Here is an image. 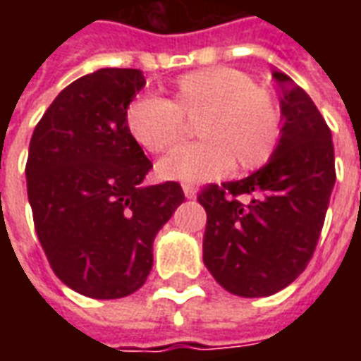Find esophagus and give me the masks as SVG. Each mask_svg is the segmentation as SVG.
Returning a JSON list of instances; mask_svg holds the SVG:
<instances>
[{
    "label": "esophagus",
    "instance_id": "34e87169",
    "mask_svg": "<svg viewBox=\"0 0 361 361\" xmlns=\"http://www.w3.org/2000/svg\"><path fill=\"white\" fill-rule=\"evenodd\" d=\"M181 188H183V195L188 197V199H195L197 197L195 185H191V183H183Z\"/></svg>",
    "mask_w": 361,
    "mask_h": 361
}]
</instances>
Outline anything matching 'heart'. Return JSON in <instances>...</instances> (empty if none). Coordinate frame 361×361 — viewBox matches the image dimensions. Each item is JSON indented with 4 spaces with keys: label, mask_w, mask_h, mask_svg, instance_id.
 <instances>
[{
    "label": "heart",
    "mask_w": 361,
    "mask_h": 361,
    "mask_svg": "<svg viewBox=\"0 0 361 361\" xmlns=\"http://www.w3.org/2000/svg\"><path fill=\"white\" fill-rule=\"evenodd\" d=\"M195 121L201 141L180 147L160 160L158 176L172 181H207L234 168H261L282 135L279 100L232 67H207L180 77L172 100L158 94L135 98L127 108L129 133L150 152H166Z\"/></svg>",
    "instance_id": "1"
}]
</instances>
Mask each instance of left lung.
I'll list each match as a JSON object with an SVG mask.
<instances>
[{"label":"left lung","instance_id":"obj_1","mask_svg":"<svg viewBox=\"0 0 361 361\" xmlns=\"http://www.w3.org/2000/svg\"><path fill=\"white\" fill-rule=\"evenodd\" d=\"M279 82L282 135L263 168L240 181L204 188L203 261L230 294L263 298L292 284L310 263L333 193L331 129L288 75Z\"/></svg>","mask_w":361,"mask_h":361}]
</instances>
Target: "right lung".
Instances as JSON below:
<instances>
[{
  "instance_id": "right-lung-1",
  "label": "right lung",
  "mask_w": 361,
  "mask_h": 361,
  "mask_svg": "<svg viewBox=\"0 0 361 361\" xmlns=\"http://www.w3.org/2000/svg\"><path fill=\"white\" fill-rule=\"evenodd\" d=\"M139 69L104 67L61 90L38 121L28 203L58 279L96 300L133 294L152 269L158 230L183 203L178 181L142 185L152 162L127 127Z\"/></svg>"
}]
</instances>
